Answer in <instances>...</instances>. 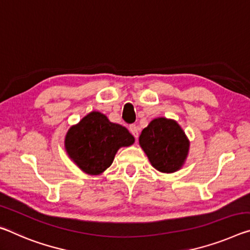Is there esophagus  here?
<instances>
[{"instance_id": "1", "label": "esophagus", "mask_w": 250, "mask_h": 250, "mask_svg": "<svg viewBox=\"0 0 250 250\" xmlns=\"http://www.w3.org/2000/svg\"><path fill=\"white\" fill-rule=\"evenodd\" d=\"M129 131L132 133V136L134 138H138V136H139V129H138V126L136 125H130Z\"/></svg>"}]
</instances>
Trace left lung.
<instances>
[{
    "instance_id": "obj_1",
    "label": "left lung",
    "mask_w": 250,
    "mask_h": 250,
    "mask_svg": "<svg viewBox=\"0 0 250 250\" xmlns=\"http://www.w3.org/2000/svg\"><path fill=\"white\" fill-rule=\"evenodd\" d=\"M139 144L150 162L161 172H175L184 165L189 141L173 120L158 118L142 130Z\"/></svg>"
}]
</instances>
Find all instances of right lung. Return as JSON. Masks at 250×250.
Segmentation results:
<instances>
[{"instance_id":"obj_1","label":"right lung","mask_w":250,"mask_h":250,"mask_svg":"<svg viewBox=\"0 0 250 250\" xmlns=\"http://www.w3.org/2000/svg\"><path fill=\"white\" fill-rule=\"evenodd\" d=\"M133 142V136L125 126L110 122L100 112H91L70 128L65 148L83 171L99 175L110 167L119 148Z\"/></svg>"}]
</instances>
